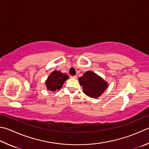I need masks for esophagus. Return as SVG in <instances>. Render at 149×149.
<instances>
[{
    "instance_id": "esophagus-1",
    "label": "esophagus",
    "mask_w": 149,
    "mask_h": 149,
    "mask_svg": "<svg viewBox=\"0 0 149 149\" xmlns=\"http://www.w3.org/2000/svg\"><path fill=\"white\" fill-rule=\"evenodd\" d=\"M71 78H73V79H77V75H74V76H70Z\"/></svg>"
}]
</instances>
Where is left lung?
Returning a JSON list of instances; mask_svg holds the SVG:
<instances>
[{
  "instance_id": "obj_1",
  "label": "left lung",
  "mask_w": 149,
  "mask_h": 149,
  "mask_svg": "<svg viewBox=\"0 0 149 149\" xmlns=\"http://www.w3.org/2000/svg\"><path fill=\"white\" fill-rule=\"evenodd\" d=\"M78 80L81 86H83V93L91 98H99L108 87L106 81L92 71L84 73Z\"/></svg>"
}]
</instances>
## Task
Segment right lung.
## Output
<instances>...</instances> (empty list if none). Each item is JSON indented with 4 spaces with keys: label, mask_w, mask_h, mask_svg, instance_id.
<instances>
[{
    "label": "right lung",
    "mask_w": 149,
    "mask_h": 149,
    "mask_svg": "<svg viewBox=\"0 0 149 149\" xmlns=\"http://www.w3.org/2000/svg\"><path fill=\"white\" fill-rule=\"evenodd\" d=\"M68 78V75L55 70L51 73L45 80V86L47 90L50 91L55 92L56 90H60Z\"/></svg>",
    "instance_id": "obj_1"
}]
</instances>
